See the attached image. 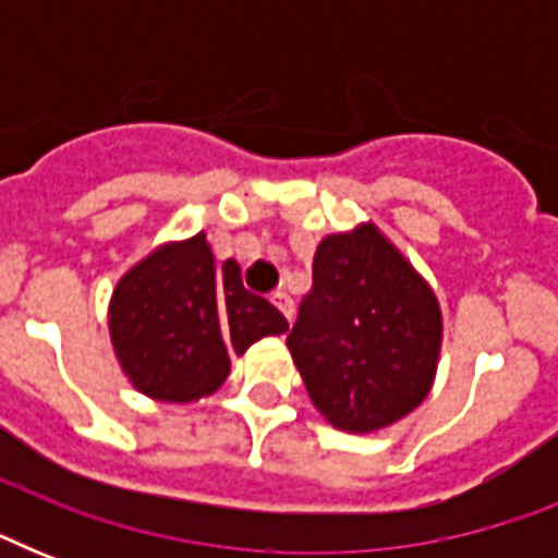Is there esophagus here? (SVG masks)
I'll use <instances>...</instances> for the list:
<instances>
[{
    "label": "esophagus",
    "mask_w": 558,
    "mask_h": 558,
    "mask_svg": "<svg viewBox=\"0 0 558 558\" xmlns=\"http://www.w3.org/2000/svg\"><path fill=\"white\" fill-rule=\"evenodd\" d=\"M271 304L278 306L280 313L287 315V322H292V313H295V304H292V298L283 292V289H278V292H271Z\"/></svg>",
    "instance_id": "obj_1"
}]
</instances>
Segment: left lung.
<instances>
[{
	"mask_svg": "<svg viewBox=\"0 0 558 558\" xmlns=\"http://www.w3.org/2000/svg\"><path fill=\"white\" fill-rule=\"evenodd\" d=\"M440 341L437 295L379 228L324 236L287 344L327 423L371 434L411 414L432 390Z\"/></svg>",
	"mask_w": 558,
	"mask_h": 558,
	"instance_id": "1",
	"label": "left lung"
}]
</instances>
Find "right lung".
<instances>
[{
	"label": "right lung",
	"mask_w": 558,
	"mask_h": 558,
	"mask_svg": "<svg viewBox=\"0 0 558 558\" xmlns=\"http://www.w3.org/2000/svg\"><path fill=\"white\" fill-rule=\"evenodd\" d=\"M287 318L243 287L236 260L217 266L205 231L165 243L118 280L109 339L135 390L159 402L214 393L263 336L287 332Z\"/></svg>",
	"instance_id": "obj_1"
}]
</instances>
